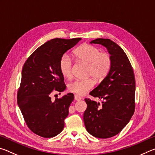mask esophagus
I'll return each mask as SVG.
<instances>
[{"mask_svg":"<svg viewBox=\"0 0 155 155\" xmlns=\"http://www.w3.org/2000/svg\"><path fill=\"white\" fill-rule=\"evenodd\" d=\"M74 100H75V101H80V100H81V97L77 95V94H75V95H74Z\"/></svg>","mask_w":155,"mask_h":155,"instance_id":"esophagus-1","label":"esophagus"}]
</instances>
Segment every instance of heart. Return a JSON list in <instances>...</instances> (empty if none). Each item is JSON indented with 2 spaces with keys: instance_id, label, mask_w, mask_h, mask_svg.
Listing matches in <instances>:
<instances>
[{
  "instance_id": "heart-1",
  "label": "heart",
  "mask_w": 155,
  "mask_h": 155,
  "mask_svg": "<svg viewBox=\"0 0 155 155\" xmlns=\"http://www.w3.org/2000/svg\"><path fill=\"white\" fill-rule=\"evenodd\" d=\"M74 54L77 61L87 64L85 76L91 77L72 81L68 85V90L78 95H84L95 85L93 78L97 81H102L107 77L112 67V57L108 52H102L100 48L90 44H83L78 47L74 50ZM72 59L69 54H62L59 68L63 77H72Z\"/></svg>"
}]
</instances>
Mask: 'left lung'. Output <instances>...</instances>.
I'll list each match as a JSON object with an SVG mask.
<instances>
[{"label":"left lung","mask_w":155,"mask_h":155,"mask_svg":"<svg viewBox=\"0 0 155 155\" xmlns=\"http://www.w3.org/2000/svg\"><path fill=\"white\" fill-rule=\"evenodd\" d=\"M90 43L106 47L112 57V67L107 77L90 93L103 99L102 105L85 98L87 107L83 120L89 133L97 138L107 139L118 134L134 114L135 75L127 54L116 43L103 38Z\"/></svg>","instance_id":"8db88e82"}]
</instances>
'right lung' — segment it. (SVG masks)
Here are the masks:
<instances>
[{"instance_id":"add662e5","label":"right lung","mask_w":155,"mask_h":155,"mask_svg":"<svg viewBox=\"0 0 155 155\" xmlns=\"http://www.w3.org/2000/svg\"><path fill=\"white\" fill-rule=\"evenodd\" d=\"M81 40L52 39L37 48L23 65L18 104L28 128L40 137H54L64 129L74 94L68 93L54 102L51 96L66 88L59 70V59Z\"/></svg>"}]
</instances>
